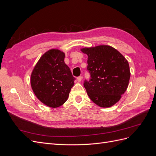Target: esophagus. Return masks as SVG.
Returning <instances> with one entry per match:
<instances>
[{"instance_id":"34e87169","label":"esophagus","mask_w":156,"mask_h":156,"mask_svg":"<svg viewBox=\"0 0 156 156\" xmlns=\"http://www.w3.org/2000/svg\"><path fill=\"white\" fill-rule=\"evenodd\" d=\"M82 76H79V77H78L77 78V81L78 82H81V81H82Z\"/></svg>"}]
</instances>
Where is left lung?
I'll use <instances>...</instances> for the list:
<instances>
[{
  "mask_svg": "<svg viewBox=\"0 0 156 156\" xmlns=\"http://www.w3.org/2000/svg\"><path fill=\"white\" fill-rule=\"evenodd\" d=\"M88 55L87 69L91 79L84 87L90 100L101 107H110L119 101L127 88L129 66L119 51L101 45L81 49Z\"/></svg>",
  "mask_w": 156,
  "mask_h": 156,
  "instance_id": "8db88e82",
  "label": "left lung"
}]
</instances>
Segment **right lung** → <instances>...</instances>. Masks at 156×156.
Segmentation results:
<instances>
[{
  "label": "right lung",
  "mask_w": 156,
  "mask_h": 156,
  "mask_svg": "<svg viewBox=\"0 0 156 156\" xmlns=\"http://www.w3.org/2000/svg\"><path fill=\"white\" fill-rule=\"evenodd\" d=\"M64 58V52L50 49L41 56L31 73L30 84L35 96L49 107L62 105L74 85L75 78Z\"/></svg>",
  "instance_id": "right-lung-1"
}]
</instances>
